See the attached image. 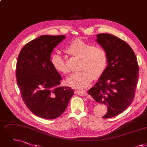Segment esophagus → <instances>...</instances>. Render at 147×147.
Listing matches in <instances>:
<instances>
[{
	"label": "esophagus",
	"instance_id": "esophagus-1",
	"mask_svg": "<svg viewBox=\"0 0 147 147\" xmlns=\"http://www.w3.org/2000/svg\"><path fill=\"white\" fill-rule=\"evenodd\" d=\"M75 93L81 95V96H86V95H87L86 92L84 90H76Z\"/></svg>",
	"mask_w": 147,
	"mask_h": 147
}]
</instances>
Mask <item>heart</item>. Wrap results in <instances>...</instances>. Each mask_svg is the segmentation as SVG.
Returning a JSON list of instances; mask_svg holds the SVG:
<instances>
[{"label":"heart","mask_w":147,"mask_h":147,"mask_svg":"<svg viewBox=\"0 0 147 147\" xmlns=\"http://www.w3.org/2000/svg\"><path fill=\"white\" fill-rule=\"evenodd\" d=\"M65 52L77 58H81L80 71L71 74L67 80L68 85L75 88H85L93 80L98 78L106 69L108 57L106 50L94 47L80 39H76L65 49ZM51 63L57 71L63 74L68 73L64 59L58 53L51 57Z\"/></svg>","instance_id":"heart-1"}]
</instances>
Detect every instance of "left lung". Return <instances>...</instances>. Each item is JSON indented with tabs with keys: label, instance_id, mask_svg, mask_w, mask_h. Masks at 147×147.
Here are the masks:
<instances>
[{
	"label": "left lung",
	"instance_id": "obj_1",
	"mask_svg": "<svg viewBox=\"0 0 147 147\" xmlns=\"http://www.w3.org/2000/svg\"><path fill=\"white\" fill-rule=\"evenodd\" d=\"M96 42L107 54L104 73L88 94L98 103L107 107L102 118L115 117L124 111L133 100L139 78L136 55L130 46L120 38L109 34H98Z\"/></svg>",
	"mask_w": 147,
	"mask_h": 147
}]
</instances>
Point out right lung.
Segmentation results:
<instances>
[{
	"label": "right lung",
	"mask_w": 147,
	"mask_h": 147,
	"mask_svg": "<svg viewBox=\"0 0 147 147\" xmlns=\"http://www.w3.org/2000/svg\"><path fill=\"white\" fill-rule=\"evenodd\" d=\"M64 35H42L25 45L16 66L17 85L28 109L37 117L47 119L59 117L74 94L68 86H60L61 76L52 65L53 49Z\"/></svg>",
	"instance_id": "right-lung-1"
}]
</instances>
